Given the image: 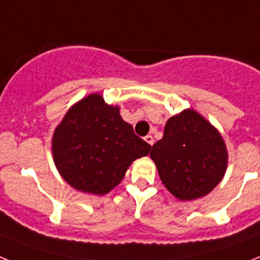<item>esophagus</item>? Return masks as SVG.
I'll use <instances>...</instances> for the list:
<instances>
[{"instance_id":"esophagus-1","label":"esophagus","mask_w":260,"mask_h":260,"mask_svg":"<svg viewBox=\"0 0 260 260\" xmlns=\"http://www.w3.org/2000/svg\"><path fill=\"white\" fill-rule=\"evenodd\" d=\"M144 140L147 141L149 145H153V141H155V140H153V137H152L151 135H147V136L144 137Z\"/></svg>"}]
</instances>
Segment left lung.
I'll return each mask as SVG.
<instances>
[{
	"mask_svg": "<svg viewBox=\"0 0 260 260\" xmlns=\"http://www.w3.org/2000/svg\"><path fill=\"white\" fill-rule=\"evenodd\" d=\"M164 187L181 202L208 195L221 181L229 152L220 132L195 109L167 120L151 151Z\"/></svg>",
	"mask_w": 260,
	"mask_h": 260,
	"instance_id": "8db88e82",
	"label": "left lung"
}]
</instances>
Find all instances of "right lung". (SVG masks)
Instances as JSON below:
<instances>
[{
    "mask_svg": "<svg viewBox=\"0 0 260 260\" xmlns=\"http://www.w3.org/2000/svg\"><path fill=\"white\" fill-rule=\"evenodd\" d=\"M149 151L151 145L120 116L119 105L107 104L100 93L72 105L52 137L61 178L77 191L97 196L119 185L131 164Z\"/></svg>",
    "mask_w": 260,
    "mask_h": 260,
    "instance_id": "add662e5",
    "label": "right lung"
}]
</instances>
